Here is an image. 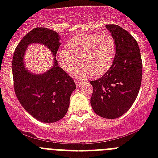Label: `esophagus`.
<instances>
[{"instance_id":"esophagus-1","label":"esophagus","mask_w":158,"mask_h":158,"mask_svg":"<svg viewBox=\"0 0 158 158\" xmlns=\"http://www.w3.org/2000/svg\"><path fill=\"white\" fill-rule=\"evenodd\" d=\"M82 84H83L82 82L75 81V84H76V87H77V88H80V87H81V85H82Z\"/></svg>"}]
</instances>
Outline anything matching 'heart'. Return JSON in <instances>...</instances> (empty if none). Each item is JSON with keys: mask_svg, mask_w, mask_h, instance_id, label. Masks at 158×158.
Masks as SVG:
<instances>
[{"mask_svg": "<svg viewBox=\"0 0 158 158\" xmlns=\"http://www.w3.org/2000/svg\"><path fill=\"white\" fill-rule=\"evenodd\" d=\"M67 48L57 51L58 64L67 72H72L78 79H84L95 74L102 75L110 69L116 52L115 42L110 34L80 33L66 43Z\"/></svg>", "mask_w": 158, "mask_h": 158, "instance_id": "1", "label": "heart"}]
</instances>
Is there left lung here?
Returning a JSON list of instances; mask_svg holds the SVG:
<instances>
[{
    "mask_svg": "<svg viewBox=\"0 0 158 158\" xmlns=\"http://www.w3.org/2000/svg\"><path fill=\"white\" fill-rule=\"evenodd\" d=\"M115 42L116 52L110 69L100 79L90 82L94 91L91 106L106 119L124 115L135 102L142 80L143 64L137 41L124 28L106 25Z\"/></svg>",
    "mask_w": 158,
    "mask_h": 158,
    "instance_id": "left-lung-1",
    "label": "left lung"
}]
</instances>
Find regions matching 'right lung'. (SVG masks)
<instances>
[{
    "instance_id": "1",
    "label": "right lung",
    "mask_w": 158,
    "mask_h": 158,
    "mask_svg": "<svg viewBox=\"0 0 158 158\" xmlns=\"http://www.w3.org/2000/svg\"><path fill=\"white\" fill-rule=\"evenodd\" d=\"M33 43L46 45L54 56L53 67L42 74H33L24 65L26 49ZM60 44L56 32L36 28L23 37L14 53L12 72L16 97L27 112L41 122L53 123L64 117L71 94L76 89L74 79L58 66L56 56Z\"/></svg>"
}]
</instances>
